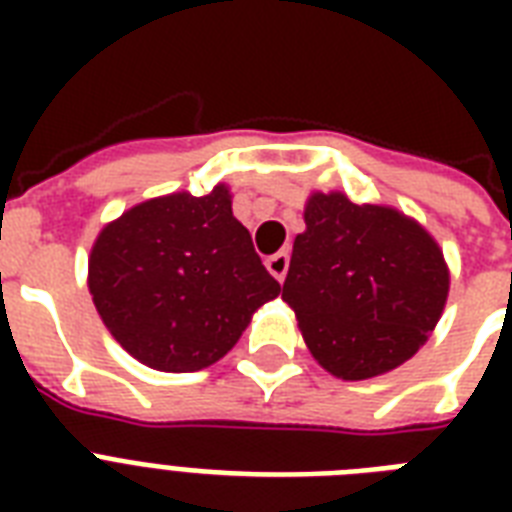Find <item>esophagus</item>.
<instances>
[{
    "label": "esophagus",
    "instance_id": "esophagus-1",
    "mask_svg": "<svg viewBox=\"0 0 512 512\" xmlns=\"http://www.w3.org/2000/svg\"><path fill=\"white\" fill-rule=\"evenodd\" d=\"M265 265H268V271H271L276 279L284 281V276H287L289 271V255L287 252H276V255H271L265 260Z\"/></svg>",
    "mask_w": 512,
    "mask_h": 512
}]
</instances>
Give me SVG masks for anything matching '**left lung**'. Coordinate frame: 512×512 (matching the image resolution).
Returning <instances> with one entry per match:
<instances>
[{"label":"left lung","mask_w":512,"mask_h":512,"mask_svg":"<svg viewBox=\"0 0 512 512\" xmlns=\"http://www.w3.org/2000/svg\"><path fill=\"white\" fill-rule=\"evenodd\" d=\"M444 255L401 212L316 193L305 207L281 300L305 345L342 380H366L417 353L444 311Z\"/></svg>","instance_id":"8db88e82"}]
</instances>
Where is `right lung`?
Returning a JSON list of instances; mask_svg holds the SVG:
<instances>
[{
  "label": "right lung",
  "mask_w": 512,
  "mask_h": 512,
  "mask_svg": "<svg viewBox=\"0 0 512 512\" xmlns=\"http://www.w3.org/2000/svg\"><path fill=\"white\" fill-rule=\"evenodd\" d=\"M90 292L127 353L162 372H196L236 345L281 284L217 185L207 196L143 201L106 225L90 255Z\"/></svg>",
  "instance_id": "obj_1"
}]
</instances>
